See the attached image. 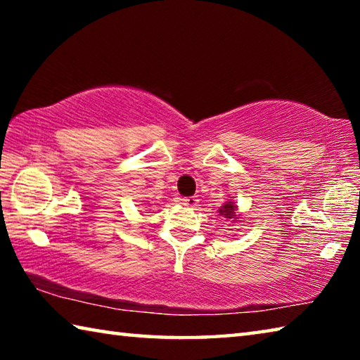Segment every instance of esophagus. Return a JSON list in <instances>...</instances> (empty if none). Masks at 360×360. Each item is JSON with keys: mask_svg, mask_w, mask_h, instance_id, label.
Instances as JSON below:
<instances>
[{"mask_svg": "<svg viewBox=\"0 0 360 360\" xmlns=\"http://www.w3.org/2000/svg\"><path fill=\"white\" fill-rule=\"evenodd\" d=\"M182 205L188 206V208H195V206H198V198L197 197H184L182 198Z\"/></svg>", "mask_w": 360, "mask_h": 360, "instance_id": "34e87169", "label": "esophagus"}]
</instances>
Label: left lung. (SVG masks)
<instances>
[{"instance_id":"left-lung-1","label":"left lung","mask_w":360,"mask_h":360,"mask_svg":"<svg viewBox=\"0 0 360 360\" xmlns=\"http://www.w3.org/2000/svg\"><path fill=\"white\" fill-rule=\"evenodd\" d=\"M235 211H236L235 202H227L224 206H221V208H219V214H221L225 219H238V217H236V214H235Z\"/></svg>"}]
</instances>
